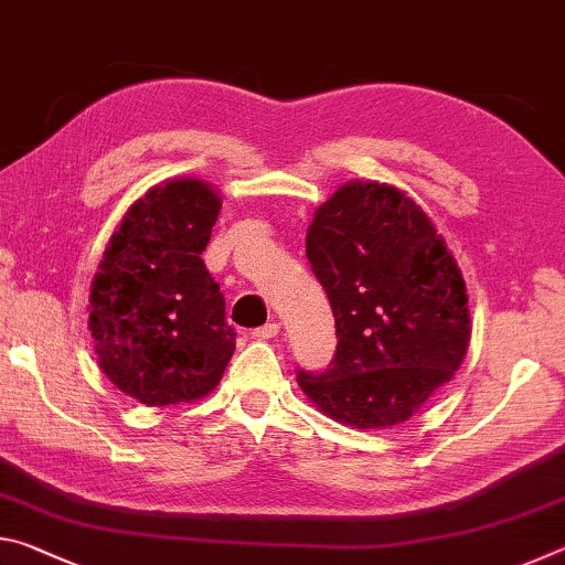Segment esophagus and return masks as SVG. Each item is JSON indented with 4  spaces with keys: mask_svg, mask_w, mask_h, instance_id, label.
<instances>
[{
    "mask_svg": "<svg viewBox=\"0 0 565 565\" xmlns=\"http://www.w3.org/2000/svg\"><path fill=\"white\" fill-rule=\"evenodd\" d=\"M279 331H281L279 323L271 321V323H264V327H259V329H254V337L256 339H276L279 337Z\"/></svg>",
    "mask_w": 565,
    "mask_h": 565,
    "instance_id": "esophagus-1",
    "label": "esophagus"
}]
</instances>
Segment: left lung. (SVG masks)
<instances>
[{
    "mask_svg": "<svg viewBox=\"0 0 565 565\" xmlns=\"http://www.w3.org/2000/svg\"><path fill=\"white\" fill-rule=\"evenodd\" d=\"M306 256L339 339L331 369L296 376L306 398L353 428L404 424L454 379L471 341L444 236L406 191L353 179L313 212Z\"/></svg>",
    "mask_w": 565,
    "mask_h": 565,
    "instance_id": "8db88e82",
    "label": "left lung"
}]
</instances>
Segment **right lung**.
<instances>
[{
    "label": "right lung",
    "instance_id": "obj_1",
    "mask_svg": "<svg viewBox=\"0 0 565 565\" xmlns=\"http://www.w3.org/2000/svg\"><path fill=\"white\" fill-rule=\"evenodd\" d=\"M222 196L204 179L151 186L114 228L89 291L99 369L147 406L212 394L234 353L224 296L202 262Z\"/></svg>",
    "mask_w": 565,
    "mask_h": 565
}]
</instances>
